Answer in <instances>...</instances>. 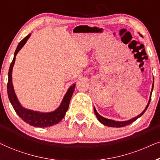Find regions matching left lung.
Here are the masks:
<instances>
[{
	"instance_id": "obj_1",
	"label": "left lung",
	"mask_w": 160,
	"mask_h": 160,
	"mask_svg": "<svg viewBox=\"0 0 160 160\" xmlns=\"http://www.w3.org/2000/svg\"><path fill=\"white\" fill-rule=\"evenodd\" d=\"M153 88H154V83H153V85H152V92L153 90ZM151 95H152V93H151ZM150 101H151V97L149 98V101H148L147 106H146V108L144 109V111L142 112L141 114H139L138 116H137V117H135L134 118H132V119H130L128 120V121H124V122H117V121H113V120H111V119H106V118L101 117V116L98 114V113L97 112V111H96V109L95 108V107H94V111H95V113L96 115V117H97L98 119L99 120V121L101 122L102 124H103L104 125H106L108 127H112V128H122V127H124V126H127L128 125V124H130L131 123H132L133 122H135V120L137 119H138L140 117H141L142 115L143 114L144 112L146 111V109H147L148 105L150 103Z\"/></svg>"
}]
</instances>
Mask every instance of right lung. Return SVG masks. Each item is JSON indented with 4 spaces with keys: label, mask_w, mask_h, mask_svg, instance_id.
Listing matches in <instances>:
<instances>
[{
    "label": "right lung",
    "mask_w": 160,
    "mask_h": 160,
    "mask_svg": "<svg viewBox=\"0 0 160 160\" xmlns=\"http://www.w3.org/2000/svg\"><path fill=\"white\" fill-rule=\"evenodd\" d=\"M30 34L28 35L25 38H24L17 46L16 51L14 52V59H13L12 63H11L9 70H8V79L7 83V92L8 99H9L11 103H12L13 108H14L15 112H16L19 117L26 123L30 124L33 127L37 128H47L56 124L60 122L61 120L65 117V113L68 109L69 103L71 101V98L72 97L75 88V84L72 85L70 87L67 93L65 94L64 98H63L62 102L60 107L54 111L50 113H41L38 111H34L31 110H28L23 108L19 103L17 100V96L15 95L14 87L12 84V70L14 66L15 58H16L17 54L20 50L25 43L27 42L28 39L30 38Z\"/></svg>",
    "instance_id": "1"
}]
</instances>
